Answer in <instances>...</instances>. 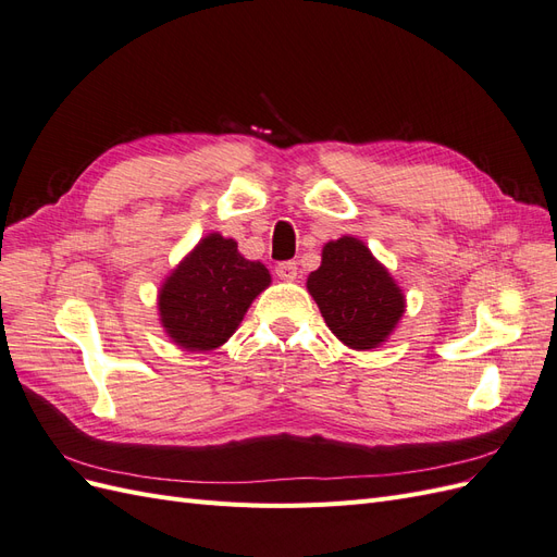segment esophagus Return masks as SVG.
<instances>
[{"mask_svg":"<svg viewBox=\"0 0 557 557\" xmlns=\"http://www.w3.org/2000/svg\"><path fill=\"white\" fill-rule=\"evenodd\" d=\"M276 276L281 281H295L297 278V262L288 260V262H278L276 264Z\"/></svg>","mask_w":557,"mask_h":557,"instance_id":"obj_1","label":"esophagus"}]
</instances>
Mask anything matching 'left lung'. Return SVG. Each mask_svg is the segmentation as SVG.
<instances>
[{
    "label": "left lung",
    "mask_w": 557,
    "mask_h": 557,
    "mask_svg": "<svg viewBox=\"0 0 557 557\" xmlns=\"http://www.w3.org/2000/svg\"><path fill=\"white\" fill-rule=\"evenodd\" d=\"M307 288L336 339L356 350L381 346L407 307L391 272L356 237L323 246V262Z\"/></svg>",
    "instance_id": "left-lung-1"
}]
</instances>
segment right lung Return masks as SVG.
<instances>
[{
  "label": "right lung",
  "mask_w": 557,
  "mask_h": 557,
  "mask_svg": "<svg viewBox=\"0 0 557 557\" xmlns=\"http://www.w3.org/2000/svg\"><path fill=\"white\" fill-rule=\"evenodd\" d=\"M272 276L218 232L201 239L164 278L158 309L170 339L185 350H213L239 327Z\"/></svg>",
  "instance_id": "1"
}]
</instances>
